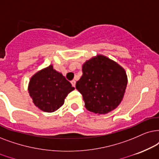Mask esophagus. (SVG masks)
<instances>
[{
    "instance_id": "1",
    "label": "esophagus",
    "mask_w": 159,
    "mask_h": 159,
    "mask_svg": "<svg viewBox=\"0 0 159 159\" xmlns=\"http://www.w3.org/2000/svg\"><path fill=\"white\" fill-rule=\"evenodd\" d=\"M70 82H71L72 86L75 87V80H72V81H71Z\"/></svg>"
}]
</instances>
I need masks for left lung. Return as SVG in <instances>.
I'll list each match as a JSON object with an SVG mask.
<instances>
[{
    "label": "left lung",
    "instance_id": "8db88e82",
    "mask_svg": "<svg viewBox=\"0 0 159 159\" xmlns=\"http://www.w3.org/2000/svg\"><path fill=\"white\" fill-rule=\"evenodd\" d=\"M82 72L75 87L83 96L86 108L99 115L116 109L127 86L125 70L113 60L99 54L84 62Z\"/></svg>",
    "mask_w": 159,
    "mask_h": 159
}]
</instances>
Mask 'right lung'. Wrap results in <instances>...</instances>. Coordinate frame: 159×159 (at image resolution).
Returning a JSON list of instances; mask_svg holds the SVG:
<instances>
[{
  "mask_svg": "<svg viewBox=\"0 0 159 159\" xmlns=\"http://www.w3.org/2000/svg\"><path fill=\"white\" fill-rule=\"evenodd\" d=\"M74 89L65 76L53 68L52 65L34 74L28 85V92L34 104L47 113L60 108L65 97Z\"/></svg>",
  "mask_w": 159,
  "mask_h": 159,
  "instance_id": "add662e5",
  "label": "right lung"
}]
</instances>
